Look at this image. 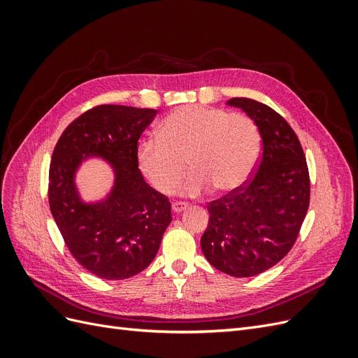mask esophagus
<instances>
[{
    "label": "esophagus",
    "mask_w": 358,
    "mask_h": 358,
    "mask_svg": "<svg viewBox=\"0 0 358 358\" xmlns=\"http://www.w3.org/2000/svg\"><path fill=\"white\" fill-rule=\"evenodd\" d=\"M188 203L187 201H175L171 204V208H173V212H176V213H180V212H183L185 209H188Z\"/></svg>",
    "instance_id": "34e87169"
}]
</instances>
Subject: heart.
Instances as JSON below:
<instances>
[{
    "mask_svg": "<svg viewBox=\"0 0 358 358\" xmlns=\"http://www.w3.org/2000/svg\"><path fill=\"white\" fill-rule=\"evenodd\" d=\"M262 137L251 117L206 106H182L162 121L158 136L140 140V169L162 192L175 188L187 171L192 175L180 191L196 196L209 187L220 192L239 189L254 173Z\"/></svg>",
    "mask_w": 358,
    "mask_h": 358,
    "instance_id": "b5f03b06",
    "label": "heart"
}]
</instances>
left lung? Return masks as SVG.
Wrapping results in <instances>:
<instances>
[{
  "instance_id": "obj_1",
  "label": "left lung",
  "mask_w": 358,
  "mask_h": 358,
  "mask_svg": "<svg viewBox=\"0 0 358 358\" xmlns=\"http://www.w3.org/2000/svg\"><path fill=\"white\" fill-rule=\"evenodd\" d=\"M254 119L262 155L239 189L208 204L201 251L221 272L249 278L266 272L294 246L309 208L308 162L294 129L272 107L236 96L227 101Z\"/></svg>"
}]
</instances>
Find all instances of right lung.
I'll return each mask as SVG.
<instances>
[{
    "label": "right lung",
    "instance_id": "1",
    "mask_svg": "<svg viewBox=\"0 0 358 358\" xmlns=\"http://www.w3.org/2000/svg\"><path fill=\"white\" fill-rule=\"evenodd\" d=\"M157 110L100 104L64 129L49 167V206L69 251L83 268L101 279H127L155 258L171 222L169 199L145 182L138 170V138ZM83 153H99L117 173L111 197L83 205L72 175Z\"/></svg>",
    "mask_w": 358,
    "mask_h": 358
}]
</instances>
